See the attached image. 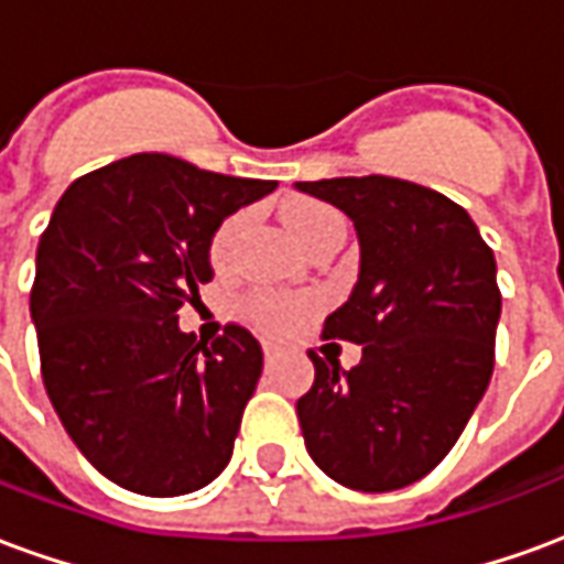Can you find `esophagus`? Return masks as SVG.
Segmentation results:
<instances>
[{"label": "esophagus", "mask_w": 564, "mask_h": 564, "mask_svg": "<svg viewBox=\"0 0 564 564\" xmlns=\"http://www.w3.org/2000/svg\"><path fill=\"white\" fill-rule=\"evenodd\" d=\"M262 354H265V359H274L278 356V344H271V341H262Z\"/></svg>", "instance_id": "esophagus-1"}]
</instances>
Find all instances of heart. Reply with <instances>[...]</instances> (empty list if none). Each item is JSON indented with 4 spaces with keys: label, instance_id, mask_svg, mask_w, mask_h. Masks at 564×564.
I'll list each match as a JSON object with an SVG mask.
<instances>
[{
    "label": "heart",
    "instance_id": "1",
    "mask_svg": "<svg viewBox=\"0 0 564 564\" xmlns=\"http://www.w3.org/2000/svg\"><path fill=\"white\" fill-rule=\"evenodd\" d=\"M245 214H229L226 220L214 229V238H210V265L217 271H226L232 265L235 250H238V241L245 235ZM341 217L335 214L326 205L319 202H299L293 208L286 210V229L293 235V241L299 247L311 245L314 238H319L329 229H341ZM247 317L259 323L262 329L271 332H286L293 329L299 319L305 317V305L299 299H286V295H253L247 299Z\"/></svg>",
    "mask_w": 564,
    "mask_h": 564
}]
</instances>
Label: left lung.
I'll return each instance as SVG.
<instances>
[{
	"mask_svg": "<svg viewBox=\"0 0 564 564\" xmlns=\"http://www.w3.org/2000/svg\"><path fill=\"white\" fill-rule=\"evenodd\" d=\"M295 189L341 208L359 235V281L323 338L362 344V359L344 371L311 350L314 387L295 402L305 447L335 484L402 489L447 456L489 387L496 257L468 210L429 186L368 174Z\"/></svg>",
	"mask_w": 564,
	"mask_h": 564,
	"instance_id": "8db88e82",
	"label": "left lung"
}]
</instances>
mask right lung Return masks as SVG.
I'll return each mask as SVG.
<instances>
[{
  "mask_svg": "<svg viewBox=\"0 0 564 564\" xmlns=\"http://www.w3.org/2000/svg\"><path fill=\"white\" fill-rule=\"evenodd\" d=\"M274 186L135 153L56 202L30 293L44 390L93 468L129 492L186 496L232 459L262 347L245 326L205 347L177 311L214 278V229Z\"/></svg>",
  "mask_w": 564,
  "mask_h": 564,
  "instance_id": "add662e5",
  "label": "right lung"
}]
</instances>
